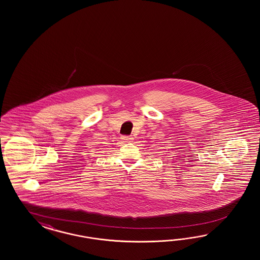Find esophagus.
<instances>
[{"label": "esophagus", "instance_id": "34e87169", "mask_svg": "<svg viewBox=\"0 0 260 260\" xmlns=\"http://www.w3.org/2000/svg\"><path fill=\"white\" fill-rule=\"evenodd\" d=\"M121 139H122V141L125 142V143H129V142H133V140H134V138L132 136H126V135H123L121 137Z\"/></svg>", "mask_w": 260, "mask_h": 260}]
</instances>
